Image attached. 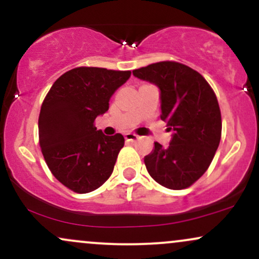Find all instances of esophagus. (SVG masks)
Returning <instances> with one entry per match:
<instances>
[{
  "instance_id": "esophagus-1",
  "label": "esophagus",
  "mask_w": 259,
  "mask_h": 259,
  "mask_svg": "<svg viewBox=\"0 0 259 259\" xmlns=\"http://www.w3.org/2000/svg\"><path fill=\"white\" fill-rule=\"evenodd\" d=\"M124 138H125L126 141H136V140L139 139V136L136 135V134L127 133V134H125V136H124Z\"/></svg>"
}]
</instances>
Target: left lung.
I'll return each mask as SVG.
<instances>
[{"mask_svg": "<svg viewBox=\"0 0 259 259\" xmlns=\"http://www.w3.org/2000/svg\"><path fill=\"white\" fill-rule=\"evenodd\" d=\"M133 74L159 89L160 119L173 132L168 147L154 142L144 158L147 171L167 189H186L204 174L221 142L214 91L200 73L178 62H158Z\"/></svg>", "mask_w": 259, "mask_h": 259, "instance_id": "8db88e82", "label": "left lung"}]
</instances>
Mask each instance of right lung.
Segmentation results:
<instances>
[{
    "label": "right lung",
    "instance_id": "right-lung-1",
    "mask_svg": "<svg viewBox=\"0 0 259 259\" xmlns=\"http://www.w3.org/2000/svg\"><path fill=\"white\" fill-rule=\"evenodd\" d=\"M130 75L129 70L74 68L45 97L38 117L41 151L56 179L74 192L94 191L111 177L124 138L105 135L94 121L108 111L112 95Z\"/></svg>",
    "mask_w": 259,
    "mask_h": 259
}]
</instances>
